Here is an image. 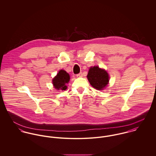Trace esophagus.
Masks as SVG:
<instances>
[{"mask_svg":"<svg viewBox=\"0 0 156 156\" xmlns=\"http://www.w3.org/2000/svg\"><path fill=\"white\" fill-rule=\"evenodd\" d=\"M77 77H82V73H80L77 74Z\"/></svg>","mask_w":156,"mask_h":156,"instance_id":"34e87169","label":"esophagus"}]
</instances>
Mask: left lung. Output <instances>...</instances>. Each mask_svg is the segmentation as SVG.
Instances as JSON below:
<instances>
[{"instance_id":"1","label":"left lung","mask_w":156,"mask_h":156,"mask_svg":"<svg viewBox=\"0 0 156 156\" xmlns=\"http://www.w3.org/2000/svg\"><path fill=\"white\" fill-rule=\"evenodd\" d=\"M87 78L92 87L98 90L103 89L109 80L108 73L97 66L90 68Z\"/></svg>"}]
</instances>
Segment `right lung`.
<instances>
[{
  "label": "right lung",
  "mask_w": 156,
  "mask_h": 156,
  "mask_svg": "<svg viewBox=\"0 0 156 156\" xmlns=\"http://www.w3.org/2000/svg\"><path fill=\"white\" fill-rule=\"evenodd\" d=\"M69 80V75L66 71L61 69L53 79V84L55 88L58 90H66L67 89L66 83H68Z\"/></svg>",
  "instance_id": "right-lung-1"
}]
</instances>
